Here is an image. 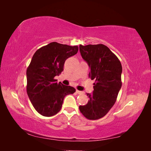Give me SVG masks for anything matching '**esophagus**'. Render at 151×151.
Masks as SVG:
<instances>
[{"label":"esophagus","mask_w":151,"mask_h":151,"mask_svg":"<svg viewBox=\"0 0 151 151\" xmlns=\"http://www.w3.org/2000/svg\"><path fill=\"white\" fill-rule=\"evenodd\" d=\"M76 93H77V94H83V93L82 91H78V90H76Z\"/></svg>","instance_id":"34e87169"}]
</instances>
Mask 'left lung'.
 I'll return each instance as SVG.
<instances>
[{"label":"left lung","mask_w":151,"mask_h":151,"mask_svg":"<svg viewBox=\"0 0 151 151\" xmlns=\"http://www.w3.org/2000/svg\"><path fill=\"white\" fill-rule=\"evenodd\" d=\"M79 49L91 68L88 76L95 80L93 93H87L88 103L79 106V110L86 119L97 120L105 116L115 103L122 86V65L116 56L103 44L81 45Z\"/></svg>","instance_id":"left-lung-1"}]
</instances>
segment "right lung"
I'll return each mask as SVG.
<instances>
[{
  "mask_svg": "<svg viewBox=\"0 0 151 151\" xmlns=\"http://www.w3.org/2000/svg\"><path fill=\"white\" fill-rule=\"evenodd\" d=\"M77 46L52 42L36 51L27 70V92L36 111L52 116L60 111L65 97L75 88L57 83L55 77L64 69L65 60L76 55Z\"/></svg>",
  "mask_w": 151,
  "mask_h": 151,
  "instance_id": "add662e5",
  "label": "right lung"
}]
</instances>
